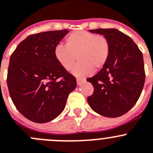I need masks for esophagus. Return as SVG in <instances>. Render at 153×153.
<instances>
[{"mask_svg": "<svg viewBox=\"0 0 153 153\" xmlns=\"http://www.w3.org/2000/svg\"><path fill=\"white\" fill-rule=\"evenodd\" d=\"M84 82H86V79H82V78H77L76 79V83H77L78 86H80L81 84Z\"/></svg>", "mask_w": 153, "mask_h": 153, "instance_id": "obj_1", "label": "esophagus"}]
</instances>
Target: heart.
Here are the masks:
<instances>
[{
	"instance_id": "1",
	"label": "heart",
	"mask_w": 153,
	"mask_h": 153,
	"mask_svg": "<svg viewBox=\"0 0 153 153\" xmlns=\"http://www.w3.org/2000/svg\"><path fill=\"white\" fill-rule=\"evenodd\" d=\"M54 57L66 71L72 70L76 61L79 62L73 70L76 76L89 75L93 69L100 70L105 65L110 54V44L105 36L79 30L66 38L65 45H57Z\"/></svg>"
}]
</instances>
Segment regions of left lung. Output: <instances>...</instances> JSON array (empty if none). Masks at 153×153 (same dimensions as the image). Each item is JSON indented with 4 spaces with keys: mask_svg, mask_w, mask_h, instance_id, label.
I'll return each mask as SVG.
<instances>
[{
    "mask_svg": "<svg viewBox=\"0 0 153 153\" xmlns=\"http://www.w3.org/2000/svg\"><path fill=\"white\" fill-rule=\"evenodd\" d=\"M90 33L104 36L110 44L105 65L88 78L94 92L88 97L91 108L108 117H117L131 110L145 82L143 54L131 38L117 29H97Z\"/></svg>",
    "mask_w": 153,
    "mask_h": 153,
    "instance_id": "8db88e82",
    "label": "left lung"
}]
</instances>
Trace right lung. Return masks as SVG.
Wrapping results in <instances>:
<instances>
[{
  "mask_svg": "<svg viewBox=\"0 0 153 153\" xmlns=\"http://www.w3.org/2000/svg\"><path fill=\"white\" fill-rule=\"evenodd\" d=\"M68 33L64 29L28 36L10 56V96L17 110L33 122H48L60 115L76 86L75 77L54 57V48Z\"/></svg>",
  "mask_w": 153,
  "mask_h": 153,
  "instance_id": "obj_1",
  "label": "right lung"
}]
</instances>
